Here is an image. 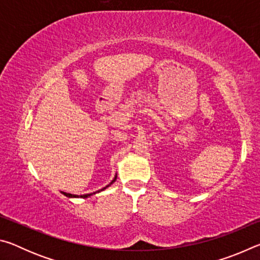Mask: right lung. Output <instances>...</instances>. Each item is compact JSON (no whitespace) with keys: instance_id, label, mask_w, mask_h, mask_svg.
<instances>
[{"instance_id":"add662e5","label":"right lung","mask_w":260,"mask_h":260,"mask_svg":"<svg viewBox=\"0 0 260 260\" xmlns=\"http://www.w3.org/2000/svg\"><path fill=\"white\" fill-rule=\"evenodd\" d=\"M116 179H117V177H114V179L112 180V182H114V181H116ZM111 182V183H112ZM111 183H110V184H111ZM110 184H109V186H110ZM109 186H107V187H109ZM107 187H104L103 189H101V190H99L98 192H100V191H102V190H104V189L105 188H107ZM61 193H63V195H65V196H67V197H79V196H77V195H72V193H68V192H64V191H61ZM95 193V192H94ZM91 195V193H87V195H81L80 197H82V199H86V197H88V196H90Z\"/></svg>"}]
</instances>
